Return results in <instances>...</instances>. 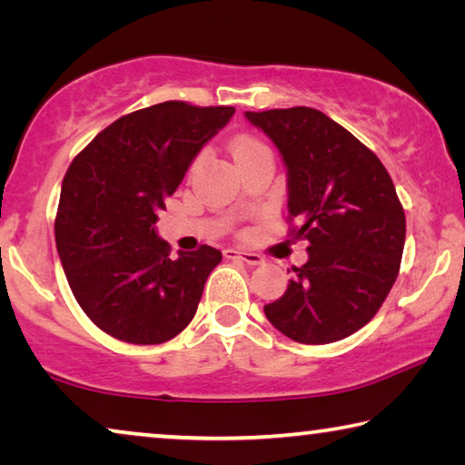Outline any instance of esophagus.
<instances>
[{
	"instance_id": "1",
	"label": "esophagus",
	"mask_w": 465,
	"mask_h": 465,
	"mask_svg": "<svg viewBox=\"0 0 465 465\" xmlns=\"http://www.w3.org/2000/svg\"><path fill=\"white\" fill-rule=\"evenodd\" d=\"M223 256L227 258V261H235V258H238V261H243L250 266H258V264L264 262V258L261 254H254V252H242V250H235V248H225Z\"/></svg>"
}]
</instances>
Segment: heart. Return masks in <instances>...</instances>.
<instances>
[{
  "label": "heart",
  "mask_w": 465,
  "mask_h": 465,
  "mask_svg": "<svg viewBox=\"0 0 465 465\" xmlns=\"http://www.w3.org/2000/svg\"><path fill=\"white\" fill-rule=\"evenodd\" d=\"M258 147H264L261 141L258 139H254V137H238L233 141V145H232V153H233V157H240L242 153H248V152H252V149H258Z\"/></svg>",
  "instance_id": "b5f03b06"
}]
</instances>
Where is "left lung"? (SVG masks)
<instances>
[{"label":"left lung","instance_id":"8db88e82","mask_svg":"<svg viewBox=\"0 0 465 465\" xmlns=\"http://www.w3.org/2000/svg\"><path fill=\"white\" fill-rule=\"evenodd\" d=\"M246 119L277 145L287 168L289 222L308 262L277 302L271 324L303 344H328L371 320L396 282L404 209L371 149L316 108H274Z\"/></svg>","mask_w":465,"mask_h":465}]
</instances>
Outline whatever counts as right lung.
Returning <instances> with one entry per match:
<instances>
[{
  "label": "right lung",
  "mask_w": 465,
  "mask_h": 465,
  "mask_svg": "<svg viewBox=\"0 0 465 465\" xmlns=\"http://www.w3.org/2000/svg\"><path fill=\"white\" fill-rule=\"evenodd\" d=\"M233 106L170 100L108 124L69 166L54 242L72 293L94 324L131 344L183 332L222 252H178L157 235V213Z\"/></svg>",
  "instance_id": "add662e5"
}]
</instances>
